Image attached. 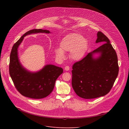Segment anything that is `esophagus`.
Segmentation results:
<instances>
[{
	"instance_id": "1",
	"label": "esophagus",
	"mask_w": 129,
	"mask_h": 129,
	"mask_svg": "<svg viewBox=\"0 0 129 129\" xmlns=\"http://www.w3.org/2000/svg\"><path fill=\"white\" fill-rule=\"evenodd\" d=\"M64 69H65V70L66 71H69V70H70V67H69V66H66L65 67Z\"/></svg>"
}]
</instances>
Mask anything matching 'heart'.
<instances>
[{
    "label": "heart",
    "instance_id": "heart-1",
    "mask_svg": "<svg viewBox=\"0 0 129 129\" xmlns=\"http://www.w3.org/2000/svg\"><path fill=\"white\" fill-rule=\"evenodd\" d=\"M86 39L78 33H71L65 36L61 41L60 48L55 49L56 57L59 59H64V53L70 51V57L73 60L79 61L85 56L88 48Z\"/></svg>",
    "mask_w": 129,
    "mask_h": 129
}]
</instances>
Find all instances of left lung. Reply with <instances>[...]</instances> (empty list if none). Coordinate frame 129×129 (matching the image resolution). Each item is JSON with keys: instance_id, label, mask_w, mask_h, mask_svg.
I'll return each instance as SVG.
<instances>
[{"instance_id": "left-lung-1", "label": "left lung", "mask_w": 129, "mask_h": 129, "mask_svg": "<svg viewBox=\"0 0 129 129\" xmlns=\"http://www.w3.org/2000/svg\"><path fill=\"white\" fill-rule=\"evenodd\" d=\"M96 43L102 44L73 66L72 84L77 95L84 99L105 96L110 91L119 73L118 57L110 41L100 31ZM99 52L97 59L93 54Z\"/></svg>"}]
</instances>
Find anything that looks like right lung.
<instances>
[{
	"label": "right lung",
	"instance_id": "obj_1",
	"mask_svg": "<svg viewBox=\"0 0 129 129\" xmlns=\"http://www.w3.org/2000/svg\"><path fill=\"white\" fill-rule=\"evenodd\" d=\"M49 33L50 31L32 29L25 33L13 45L10 55L9 74L17 90L23 96L32 99L44 98L52 92L55 81L63 72L62 67L47 65L37 73L24 69L18 57V48L25 36L32 33Z\"/></svg>",
	"mask_w": 129,
	"mask_h": 129
}]
</instances>
